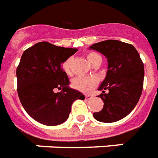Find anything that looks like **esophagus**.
Wrapping results in <instances>:
<instances>
[{
  "mask_svg": "<svg viewBox=\"0 0 158 158\" xmlns=\"http://www.w3.org/2000/svg\"><path fill=\"white\" fill-rule=\"evenodd\" d=\"M93 98V95H90V94H86L85 95V100H90Z\"/></svg>",
  "mask_w": 158,
  "mask_h": 158,
  "instance_id": "34e87169",
  "label": "esophagus"
}]
</instances>
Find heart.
I'll list each match as a JSON object with an SVG mask.
<instances>
[{"mask_svg": "<svg viewBox=\"0 0 158 158\" xmlns=\"http://www.w3.org/2000/svg\"><path fill=\"white\" fill-rule=\"evenodd\" d=\"M86 58L91 65H93L97 62H101L102 60L101 57L98 53L93 52H88L86 54ZM71 61H72V58H67L62 65L64 73H67L68 75H69L71 73V70H70ZM97 84H98V79L94 76H79V77L74 78L72 81V86L73 88L83 93L90 92L96 86Z\"/></svg>", "mask_w": 158, "mask_h": 158, "instance_id": "1", "label": "heart"}]
</instances>
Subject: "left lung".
<instances>
[{"label":"left lung","mask_w":158,"mask_h":158,"mask_svg":"<svg viewBox=\"0 0 158 158\" xmlns=\"http://www.w3.org/2000/svg\"><path fill=\"white\" fill-rule=\"evenodd\" d=\"M89 48L102 53L108 62L106 78L98 89L102 91L98 97L102 99L104 106L93 115L96 121L105 123L120 121L132 111L141 97L143 63L134 46L121 41H103Z\"/></svg>","instance_id":"8db88e82"}]
</instances>
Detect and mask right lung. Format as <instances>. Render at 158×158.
<instances>
[{
    "mask_svg": "<svg viewBox=\"0 0 158 158\" xmlns=\"http://www.w3.org/2000/svg\"><path fill=\"white\" fill-rule=\"evenodd\" d=\"M77 51L41 42L23 53L17 69V93L24 110L37 122L46 126L64 123L73 101L85 100L81 92L70 88L61 68ZM55 88L62 90L55 93Z\"/></svg>",
    "mask_w": 158,
    "mask_h": 158,
    "instance_id": "right-lung-1",
    "label": "right lung"
}]
</instances>
